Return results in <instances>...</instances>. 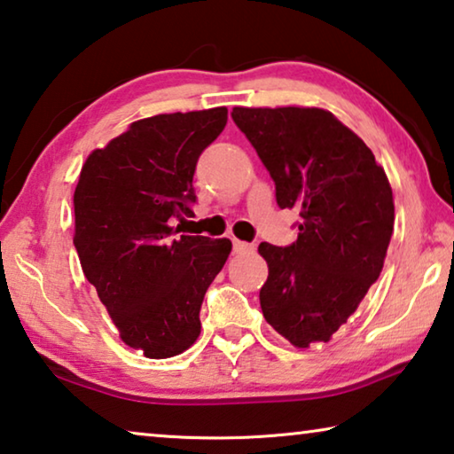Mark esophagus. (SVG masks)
<instances>
[{"label": "esophagus", "mask_w": 454, "mask_h": 454, "mask_svg": "<svg viewBox=\"0 0 454 454\" xmlns=\"http://www.w3.org/2000/svg\"><path fill=\"white\" fill-rule=\"evenodd\" d=\"M234 253L236 254H247V253H253L254 250V244H248V242H242V240H236L234 239Z\"/></svg>", "instance_id": "1"}]
</instances>
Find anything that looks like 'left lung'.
<instances>
[{
    "instance_id": "1",
    "label": "left lung",
    "mask_w": 454,
    "mask_h": 454,
    "mask_svg": "<svg viewBox=\"0 0 454 454\" xmlns=\"http://www.w3.org/2000/svg\"><path fill=\"white\" fill-rule=\"evenodd\" d=\"M236 127L275 182L278 207H297V240L261 242L269 264L264 319L297 348L325 343L382 272L394 198L372 149L323 109L234 106Z\"/></svg>"
}]
</instances>
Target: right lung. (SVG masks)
I'll use <instances>...</instances> for the list:
<instances>
[{
  "instance_id": "right-lung-1",
  "label": "right lung",
  "mask_w": 454,
  "mask_h": 454,
  "mask_svg": "<svg viewBox=\"0 0 454 454\" xmlns=\"http://www.w3.org/2000/svg\"><path fill=\"white\" fill-rule=\"evenodd\" d=\"M226 121V106L135 121L92 151L74 190L84 277L121 340L151 359L182 354L198 340L201 301L232 250L228 239L174 228L193 214L196 163Z\"/></svg>"
}]
</instances>
